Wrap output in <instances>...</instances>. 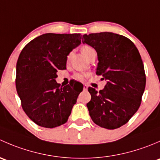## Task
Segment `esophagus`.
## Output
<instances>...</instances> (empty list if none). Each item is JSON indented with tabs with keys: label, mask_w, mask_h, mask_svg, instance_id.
I'll list each match as a JSON object with an SVG mask.
<instances>
[{
	"label": "esophagus",
	"mask_w": 160,
	"mask_h": 160,
	"mask_svg": "<svg viewBox=\"0 0 160 160\" xmlns=\"http://www.w3.org/2000/svg\"><path fill=\"white\" fill-rule=\"evenodd\" d=\"M88 85H83V90H88Z\"/></svg>",
	"instance_id": "obj_1"
}]
</instances>
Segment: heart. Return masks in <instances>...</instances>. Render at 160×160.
<instances>
[{
    "label": "heart",
    "mask_w": 160,
    "mask_h": 160,
    "mask_svg": "<svg viewBox=\"0 0 160 160\" xmlns=\"http://www.w3.org/2000/svg\"><path fill=\"white\" fill-rule=\"evenodd\" d=\"M81 51H82V53L84 55L85 57H86L87 59H88L90 55L91 54L92 52H95V50L93 47H91V46H88V45H84V46H82ZM70 57H71V53H69L67 56V62H70ZM87 76H88V74L86 73L78 72V73H76L75 75H74V78H75L77 80H79V81H83V80H85Z\"/></svg>",
    "instance_id": "heart-1"
}]
</instances>
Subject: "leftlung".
Wrapping results in <instances>:
<instances>
[{
	"label": "left lung",
	"mask_w": 160,
	"mask_h": 160,
	"mask_svg": "<svg viewBox=\"0 0 160 160\" xmlns=\"http://www.w3.org/2000/svg\"><path fill=\"white\" fill-rule=\"evenodd\" d=\"M83 42L97 51L96 73L108 81L99 92L88 88L91 100L87 106L90 118L101 128H120L139 108L146 88L139 52L129 38L112 32L83 35Z\"/></svg>",
	"instance_id": "8db88e82"
}]
</instances>
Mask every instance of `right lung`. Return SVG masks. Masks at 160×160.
Listing matches in <instances>:
<instances>
[{
  "label": "right lung",
  "instance_id": "1",
  "mask_svg": "<svg viewBox=\"0 0 160 160\" xmlns=\"http://www.w3.org/2000/svg\"><path fill=\"white\" fill-rule=\"evenodd\" d=\"M81 42L80 34L46 33L28 42L19 55L15 85L25 114L36 125L52 128L68 120L83 84L62 88L58 70L67 68V56Z\"/></svg>",
  "mask_w": 160,
  "mask_h": 160
}]
</instances>
